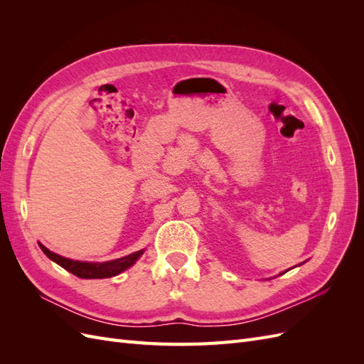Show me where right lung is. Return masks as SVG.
<instances>
[{
  "label": "right lung",
  "instance_id": "add662e5",
  "mask_svg": "<svg viewBox=\"0 0 364 364\" xmlns=\"http://www.w3.org/2000/svg\"><path fill=\"white\" fill-rule=\"evenodd\" d=\"M39 247L50 259L58 262L60 267H63L65 270H68L70 273L75 274V277L83 278V279H102V278L115 277V274L129 269L132 264H135V261L142 255V252H144V250H138V252L130 253V255H127V257L112 259V261H106V262H82V261L63 258V257L58 255V253L48 250L41 243H39Z\"/></svg>",
  "mask_w": 364,
  "mask_h": 364
}]
</instances>
